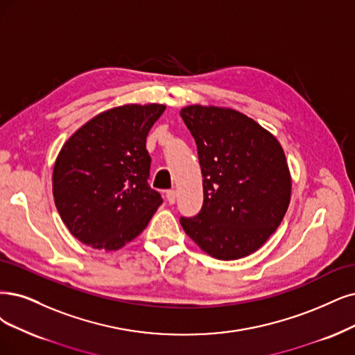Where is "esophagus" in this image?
Returning a JSON list of instances; mask_svg holds the SVG:
<instances>
[{"label": "esophagus", "instance_id": "1", "mask_svg": "<svg viewBox=\"0 0 355 355\" xmlns=\"http://www.w3.org/2000/svg\"><path fill=\"white\" fill-rule=\"evenodd\" d=\"M165 196H166V200L169 205H174L177 202V191L175 190H168Z\"/></svg>", "mask_w": 355, "mask_h": 355}]
</instances>
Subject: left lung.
Segmentation results:
<instances>
[{
	"mask_svg": "<svg viewBox=\"0 0 355 355\" xmlns=\"http://www.w3.org/2000/svg\"><path fill=\"white\" fill-rule=\"evenodd\" d=\"M198 144L203 206L181 218L189 237L219 260L257 252L277 231L291 200L293 178L278 139L253 118L225 107L180 111Z\"/></svg>",
	"mask_w": 355,
	"mask_h": 355,
	"instance_id": "obj_1",
	"label": "left lung"
}]
</instances>
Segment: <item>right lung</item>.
Listing matches in <instances>:
<instances>
[{
    "mask_svg": "<svg viewBox=\"0 0 355 355\" xmlns=\"http://www.w3.org/2000/svg\"><path fill=\"white\" fill-rule=\"evenodd\" d=\"M162 103H125L95 115L62 144L52 196L73 237L115 252L148 227L161 194L148 186L146 137Z\"/></svg>",
    "mask_w": 355,
    "mask_h": 355,
    "instance_id": "1",
    "label": "right lung"
}]
</instances>
